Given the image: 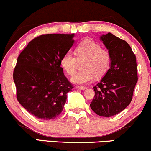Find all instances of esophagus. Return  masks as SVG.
I'll use <instances>...</instances> for the list:
<instances>
[{"instance_id": "34e87169", "label": "esophagus", "mask_w": 151, "mask_h": 151, "mask_svg": "<svg viewBox=\"0 0 151 151\" xmlns=\"http://www.w3.org/2000/svg\"><path fill=\"white\" fill-rule=\"evenodd\" d=\"M77 89H87V87L86 86H77Z\"/></svg>"}]
</instances>
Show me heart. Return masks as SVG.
I'll use <instances>...</instances> for the list:
<instances>
[{"instance_id":"1","label":"heart","mask_w":151,"mask_h":151,"mask_svg":"<svg viewBox=\"0 0 151 151\" xmlns=\"http://www.w3.org/2000/svg\"><path fill=\"white\" fill-rule=\"evenodd\" d=\"M75 55L67 52L62 56L60 64L69 75H73L77 70L78 61L82 62L84 70L79 71L72 78L77 84H84L94 78L101 77L108 72L111 65L112 56L108 50L101 48V45L91 39L79 42L76 47Z\"/></svg>"}]
</instances>
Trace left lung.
Returning <instances> with one entry per match:
<instances>
[{"mask_svg": "<svg viewBox=\"0 0 151 151\" xmlns=\"http://www.w3.org/2000/svg\"><path fill=\"white\" fill-rule=\"evenodd\" d=\"M100 39L111 54L112 61L104 77L93 87L95 94L90 107L97 115L110 117L122 111L132 100L138 81L136 60L124 40L110 32Z\"/></svg>", "mask_w": 151, "mask_h": 151, "instance_id": "1", "label": "left lung"}]
</instances>
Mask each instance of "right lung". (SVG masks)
<instances>
[{
	"mask_svg": "<svg viewBox=\"0 0 151 151\" xmlns=\"http://www.w3.org/2000/svg\"><path fill=\"white\" fill-rule=\"evenodd\" d=\"M74 34H46L35 37L19 55L13 71L17 99L37 119L50 120L62 111L73 88L60 60L73 45Z\"/></svg>",
	"mask_w": 151,
	"mask_h": 151,
	"instance_id": "obj_1",
	"label": "right lung"
}]
</instances>
